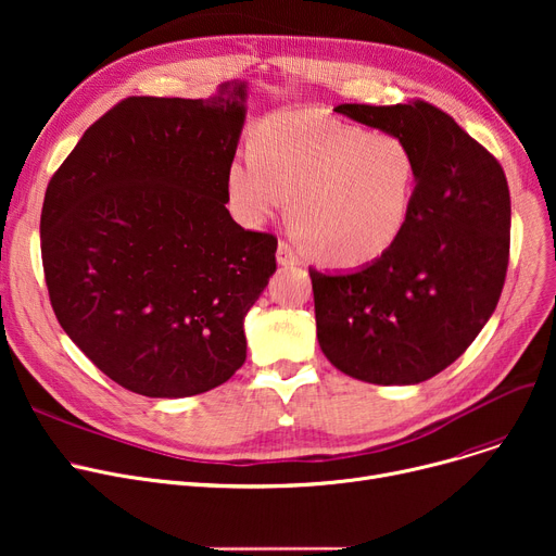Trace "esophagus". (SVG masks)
Segmentation results:
<instances>
[{
  "label": "esophagus",
  "mask_w": 556,
  "mask_h": 556,
  "mask_svg": "<svg viewBox=\"0 0 556 556\" xmlns=\"http://www.w3.org/2000/svg\"><path fill=\"white\" fill-rule=\"evenodd\" d=\"M277 261L281 263V266H298L300 256L295 254V250L290 248L286 241H279V245H277Z\"/></svg>",
  "instance_id": "34e87169"
}]
</instances>
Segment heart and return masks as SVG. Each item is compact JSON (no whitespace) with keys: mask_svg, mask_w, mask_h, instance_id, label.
<instances>
[{"mask_svg":"<svg viewBox=\"0 0 556 556\" xmlns=\"http://www.w3.org/2000/svg\"><path fill=\"white\" fill-rule=\"evenodd\" d=\"M229 210L258 227L295 195V227L306 250L333 268L386 256L410 225L421 189V157L396 132H371L302 110L270 116L254 146L231 157Z\"/></svg>","mask_w":556,"mask_h":556,"instance_id":"b5f03b06","label":"heart"}]
</instances>
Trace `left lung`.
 I'll use <instances>...</instances> for the list:
<instances>
[{
	"instance_id": "obj_1",
	"label": "left lung",
	"mask_w": 556,
	"mask_h": 556,
	"mask_svg": "<svg viewBox=\"0 0 556 556\" xmlns=\"http://www.w3.org/2000/svg\"><path fill=\"white\" fill-rule=\"evenodd\" d=\"M336 112L410 141L421 189L386 256L349 275L308 270L317 340L346 376L415 386L455 363L501 300L511 229L505 170L428 101L342 103Z\"/></svg>"
}]
</instances>
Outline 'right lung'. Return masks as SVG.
Wrapping results in <instances>:
<instances>
[{
	"label": "right lung",
	"instance_id": "add662e5",
	"mask_svg": "<svg viewBox=\"0 0 556 556\" xmlns=\"http://www.w3.org/2000/svg\"><path fill=\"white\" fill-rule=\"evenodd\" d=\"M243 101L241 83L204 101L128 97L49 180L40 250L53 313L135 394H202L245 363L243 317L277 270V237L225 207Z\"/></svg>",
	"mask_w": 556,
	"mask_h": 556
}]
</instances>
